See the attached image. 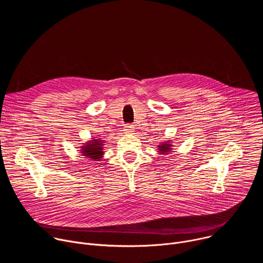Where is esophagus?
Masks as SVG:
<instances>
[{"label":"esophagus","instance_id":"esophagus-1","mask_svg":"<svg viewBox=\"0 0 263 263\" xmlns=\"http://www.w3.org/2000/svg\"><path fill=\"white\" fill-rule=\"evenodd\" d=\"M133 130H134V126L133 125H126L125 129H124V131H126V132H132Z\"/></svg>","mask_w":263,"mask_h":263}]
</instances>
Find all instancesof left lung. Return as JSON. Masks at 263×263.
Wrapping results in <instances>:
<instances>
[{
	"label": "left lung",
	"instance_id": "obj_1",
	"mask_svg": "<svg viewBox=\"0 0 263 263\" xmlns=\"http://www.w3.org/2000/svg\"><path fill=\"white\" fill-rule=\"evenodd\" d=\"M172 146H173V144L171 143L170 140L164 141V142H162L161 144L158 145V152H159L160 154H167L168 152H171L172 149H173Z\"/></svg>",
	"mask_w": 263,
	"mask_h": 263
}]
</instances>
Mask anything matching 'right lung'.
<instances>
[{"label":"right lung","mask_w":263,"mask_h":263,"mask_svg":"<svg viewBox=\"0 0 263 263\" xmlns=\"http://www.w3.org/2000/svg\"><path fill=\"white\" fill-rule=\"evenodd\" d=\"M103 140L102 139H96L92 138L88 142H86L84 145L81 146V153L83 156H86L88 159L92 161H99L103 157Z\"/></svg>","instance_id":"add662e5"}]
</instances>
